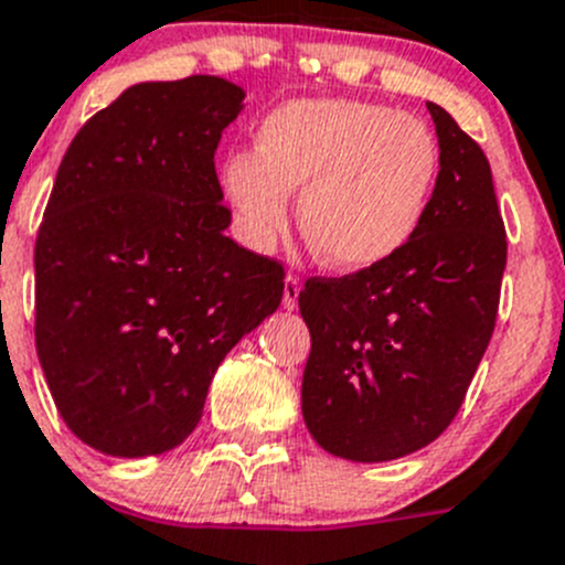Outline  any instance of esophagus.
I'll return each instance as SVG.
<instances>
[{
  "label": "esophagus",
  "instance_id": "esophagus-1",
  "mask_svg": "<svg viewBox=\"0 0 565 565\" xmlns=\"http://www.w3.org/2000/svg\"><path fill=\"white\" fill-rule=\"evenodd\" d=\"M298 298H300V278L289 273V276L284 278V306H287V309H295V306H298Z\"/></svg>",
  "mask_w": 565,
  "mask_h": 565
}]
</instances>
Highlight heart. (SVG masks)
I'll list each match as a JSON object with an SVG mask.
<instances>
[{"label":"heart","instance_id":"b5f03b06","mask_svg":"<svg viewBox=\"0 0 565 565\" xmlns=\"http://www.w3.org/2000/svg\"><path fill=\"white\" fill-rule=\"evenodd\" d=\"M439 179V143L414 115L348 98H300L256 129L254 154L226 162L223 184L254 248L300 228L322 265L366 270L392 259L419 232Z\"/></svg>","mask_w":565,"mask_h":565}]
</instances>
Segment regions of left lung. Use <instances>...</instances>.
<instances>
[{"label":"left lung","instance_id":"8db88e82","mask_svg":"<svg viewBox=\"0 0 565 565\" xmlns=\"http://www.w3.org/2000/svg\"><path fill=\"white\" fill-rule=\"evenodd\" d=\"M439 179L419 232L392 259L300 289L311 333L303 419L348 461L403 458L439 439L461 408L497 326L505 223L483 149L428 102Z\"/></svg>","mask_w":565,"mask_h":565}]
</instances>
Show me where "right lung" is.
I'll return each mask as SVG.
<instances>
[{
  "instance_id": "1",
  "label": "right lung",
  "mask_w": 565,
  "mask_h": 565,
  "mask_svg": "<svg viewBox=\"0 0 565 565\" xmlns=\"http://www.w3.org/2000/svg\"><path fill=\"white\" fill-rule=\"evenodd\" d=\"M243 98L221 76L143 82L60 162L35 239V348L93 450L182 445L228 350L281 303V262L226 237L215 151Z\"/></svg>"
}]
</instances>
